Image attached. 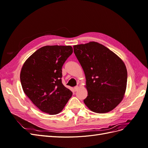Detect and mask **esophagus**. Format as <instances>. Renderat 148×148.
Listing matches in <instances>:
<instances>
[{"mask_svg": "<svg viewBox=\"0 0 148 148\" xmlns=\"http://www.w3.org/2000/svg\"><path fill=\"white\" fill-rule=\"evenodd\" d=\"M78 89H79V87H78V86L74 87V91H77L78 90Z\"/></svg>", "mask_w": 148, "mask_h": 148, "instance_id": "34e87169", "label": "esophagus"}]
</instances>
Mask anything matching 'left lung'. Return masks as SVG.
<instances>
[{"label":"left lung","mask_w":148,"mask_h":148,"mask_svg":"<svg viewBox=\"0 0 148 148\" xmlns=\"http://www.w3.org/2000/svg\"><path fill=\"white\" fill-rule=\"evenodd\" d=\"M86 77L84 104L96 113H107L123 99L127 83L124 62L114 52L96 42L73 46Z\"/></svg>","instance_id":"obj_1"}]
</instances>
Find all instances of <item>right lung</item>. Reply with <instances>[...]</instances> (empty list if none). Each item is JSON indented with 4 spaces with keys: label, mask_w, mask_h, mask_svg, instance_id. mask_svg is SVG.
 <instances>
[{
    "label": "right lung",
    "mask_w": 148,
    "mask_h": 148,
    "mask_svg": "<svg viewBox=\"0 0 148 148\" xmlns=\"http://www.w3.org/2000/svg\"><path fill=\"white\" fill-rule=\"evenodd\" d=\"M73 53L70 46H46L26 60L20 72L25 95L43 112L56 115L63 110L72 92L62 83V68Z\"/></svg>",
    "instance_id": "obj_1"
}]
</instances>
